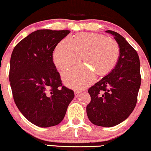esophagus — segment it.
<instances>
[{
	"label": "esophagus",
	"mask_w": 151,
	"mask_h": 151,
	"mask_svg": "<svg viewBox=\"0 0 151 151\" xmlns=\"http://www.w3.org/2000/svg\"><path fill=\"white\" fill-rule=\"evenodd\" d=\"M79 94H80V93H79V92H78V91H75V92H74V95H75L76 98H77V97L79 96Z\"/></svg>",
	"instance_id": "34e87169"
}]
</instances>
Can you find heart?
Here are the masks:
<instances>
[{"instance_id":"heart-1","label":"heart","mask_w":151,"mask_h":151,"mask_svg":"<svg viewBox=\"0 0 151 151\" xmlns=\"http://www.w3.org/2000/svg\"><path fill=\"white\" fill-rule=\"evenodd\" d=\"M120 47L117 42L99 34L82 33L74 39L66 37L56 46L53 60L56 68L63 70L77 63L82 55V65L62 73L64 83L69 87L82 89L95 81V73L104 75L117 63Z\"/></svg>"}]
</instances>
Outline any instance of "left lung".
I'll list each match as a JSON object with an SVG mask.
<instances>
[{
  "instance_id": "obj_1",
  "label": "left lung",
  "mask_w": 151,
  "mask_h": 151,
  "mask_svg": "<svg viewBox=\"0 0 151 151\" xmlns=\"http://www.w3.org/2000/svg\"><path fill=\"white\" fill-rule=\"evenodd\" d=\"M120 47L115 68L88 91L91 102L87 116L95 125L110 127L125 121L133 111L141 86L140 61L138 53L123 36L112 30Z\"/></svg>"
}]
</instances>
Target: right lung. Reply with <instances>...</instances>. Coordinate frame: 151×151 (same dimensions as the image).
Returning <instances> with one entry per match:
<instances>
[{
  "label": "right lung",
  "mask_w": 151,
  "mask_h": 151,
  "mask_svg": "<svg viewBox=\"0 0 151 151\" xmlns=\"http://www.w3.org/2000/svg\"><path fill=\"white\" fill-rule=\"evenodd\" d=\"M70 30H38L21 40L11 55L9 79L13 98L25 118L40 127L63 121L74 91L62 86L53 62L56 45Z\"/></svg>",
  "instance_id": "obj_1"
}]
</instances>
